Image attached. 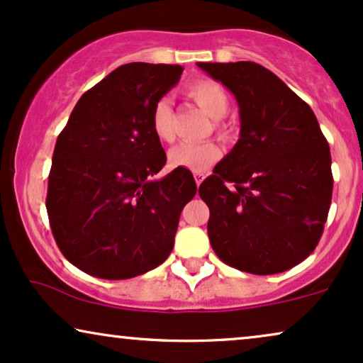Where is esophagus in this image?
<instances>
[{"instance_id":"esophagus-1","label":"esophagus","mask_w":363,"mask_h":363,"mask_svg":"<svg viewBox=\"0 0 363 363\" xmlns=\"http://www.w3.org/2000/svg\"><path fill=\"white\" fill-rule=\"evenodd\" d=\"M204 177H206V176H204V174H203V172H196V174H194V179H196V184H197V186H201V182H203V181H204Z\"/></svg>"}]
</instances>
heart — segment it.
<instances>
[{"instance_id":"heart-1","label":"heart","mask_w":363,"mask_h":363,"mask_svg":"<svg viewBox=\"0 0 363 363\" xmlns=\"http://www.w3.org/2000/svg\"><path fill=\"white\" fill-rule=\"evenodd\" d=\"M186 94L214 121L226 117L229 110V95L218 82L208 79L194 80L186 86ZM150 125L159 140H174L176 134H174L172 125V105L167 97L159 99L154 104L152 113H150ZM216 130L219 135L228 134L226 125L221 122H216ZM219 157H221V147L216 142H182L169 150L167 154L169 166L187 169L191 172L208 171L214 162H218Z\"/></svg>"}]
</instances>
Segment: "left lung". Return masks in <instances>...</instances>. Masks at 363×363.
<instances>
[{"mask_svg": "<svg viewBox=\"0 0 363 363\" xmlns=\"http://www.w3.org/2000/svg\"><path fill=\"white\" fill-rule=\"evenodd\" d=\"M240 105V140L199 186L219 259L253 274L286 272L313 253L332 203L328 142L313 110L255 62L203 63Z\"/></svg>", "mask_w": 363, "mask_h": 363, "instance_id": "obj_1", "label": "left lung"}]
</instances>
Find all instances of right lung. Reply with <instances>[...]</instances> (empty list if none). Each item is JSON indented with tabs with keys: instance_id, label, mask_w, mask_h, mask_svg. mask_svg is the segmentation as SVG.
<instances>
[{
	"instance_id": "right-lung-1",
	"label": "right lung",
	"mask_w": 363,
	"mask_h": 363,
	"mask_svg": "<svg viewBox=\"0 0 363 363\" xmlns=\"http://www.w3.org/2000/svg\"><path fill=\"white\" fill-rule=\"evenodd\" d=\"M182 70L118 67L82 95L60 132L48 176L50 226L63 256L91 277L134 278L171 255L181 211L197 187L187 169L152 181L166 152L150 113Z\"/></svg>"
}]
</instances>
